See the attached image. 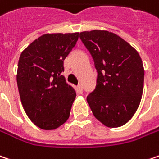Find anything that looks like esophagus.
I'll return each mask as SVG.
<instances>
[{"label": "esophagus", "instance_id": "obj_1", "mask_svg": "<svg viewBox=\"0 0 159 159\" xmlns=\"http://www.w3.org/2000/svg\"><path fill=\"white\" fill-rule=\"evenodd\" d=\"M77 89H78V91L80 92V93H82V92H83V88H82V85H81V84H80V85L78 86Z\"/></svg>", "mask_w": 159, "mask_h": 159}]
</instances>
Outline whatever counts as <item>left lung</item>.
Masks as SVG:
<instances>
[{"mask_svg": "<svg viewBox=\"0 0 159 159\" xmlns=\"http://www.w3.org/2000/svg\"><path fill=\"white\" fill-rule=\"evenodd\" d=\"M98 70L95 90L87 97L94 116L110 128L128 123L139 106L144 68L138 52L115 33L94 29L80 33Z\"/></svg>", "mask_w": 159, "mask_h": 159, "instance_id": "left-lung-1", "label": "left lung"}]
</instances>
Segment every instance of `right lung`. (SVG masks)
Returning a JSON list of instances; mask_svg holds the SVG:
<instances>
[{
	"instance_id": "obj_1",
	"label": "right lung",
	"mask_w": 159,
	"mask_h": 159,
	"mask_svg": "<svg viewBox=\"0 0 159 159\" xmlns=\"http://www.w3.org/2000/svg\"><path fill=\"white\" fill-rule=\"evenodd\" d=\"M78 38V32L44 34L20 54L17 84L21 104L40 129L55 130L70 117L76 91L61 72Z\"/></svg>"
}]
</instances>
